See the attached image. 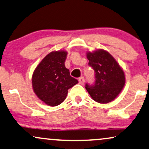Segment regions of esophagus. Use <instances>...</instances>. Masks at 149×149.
Here are the masks:
<instances>
[{
    "instance_id": "esophagus-1",
    "label": "esophagus",
    "mask_w": 149,
    "mask_h": 149,
    "mask_svg": "<svg viewBox=\"0 0 149 149\" xmlns=\"http://www.w3.org/2000/svg\"><path fill=\"white\" fill-rule=\"evenodd\" d=\"M84 78L83 77H80L79 79V83L81 85H84Z\"/></svg>"
}]
</instances>
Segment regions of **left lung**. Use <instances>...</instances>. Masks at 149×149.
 Wrapping results in <instances>:
<instances>
[{
  "label": "left lung",
  "mask_w": 149,
  "mask_h": 149,
  "mask_svg": "<svg viewBox=\"0 0 149 149\" xmlns=\"http://www.w3.org/2000/svg\"><path fill=\"white\" fill-rule=\"evenodd\" d=\"M88 65L95 72V83L86 85L87 91L95 102L107 104L113 101L122 91L125 84L123 68L109 52L102 49L87 52Z\"/></svg>",
  "instance_id": "8db88e82"
}]
</instances>
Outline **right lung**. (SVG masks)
Returning <instances> with one entry per match:
<instances>
[{"label": "right lung", "instance_id": "right-lung-1", "mask_svg": "<svg viewBox=\"0 0 149 149\" xmlns=\"http://www.w3.org/2000/svg\"><path fill=\"white\" fill-rule=\"evenodd\" d=\"M68 52L54 51L40 61L32 75L33 90L37 97L51 107L65 100L68 89L78 83L65 66Z\"/></svg>", "mask_w": 149, "mask_h": 149}]
</instances>
